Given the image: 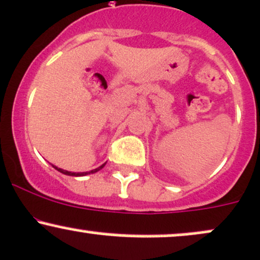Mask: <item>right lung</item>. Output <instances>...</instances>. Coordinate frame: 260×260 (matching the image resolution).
<instances>
[{
    "label": "right lung",
    "mask_w": 260,
    "mask_h": 260,
    "mask_svg": "<svg viewBox=\"0 0 260 260\" xmlns=\"http://www.w3.org/2000/svg\"><path fill=\"white\" fill-rule=\"evenodd\" d=\"M105 165H106V162H105V164H102L101 167H99V168H96V169L91 170V172H84V173H71V172H68V170L60 169V168H56V167H54V165H53V167L55 168V169L58 170V172H60V173H62V174H65V175H70V176H84V175H87V174H93V173L99 172V170H101L102 168L105 167Z\"/></svg>",
    "instance_id": "1"
}]
</instances>
